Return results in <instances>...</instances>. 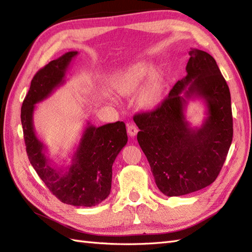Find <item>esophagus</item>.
Listing matches in <instances>:
<instances>
[{"mask_svg":"<svg viewBox=\"0 0 252 252\" xmlns=\"http://www.w3.org/2000/svg\"><path fill=\"white\" fill-rule=\"evenodd\" d=\"M137 132H138V129L136 127V126L131 125V123L127 125V133H129V135L131 137H134L137 134Z\"/></svg>","mask_w":252,"mask_h":252,"instance_id":"34e87169","label":"esophagus"}]
</instances>
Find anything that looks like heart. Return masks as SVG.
I'll use <instances>...</instances> for the list:
<instances>
[{"mask_svg":"<svg viewBox=\"0 0 252 252\" xmlns=\"http://www.w3.org/2000/svg\"><path fill=\"white\" fill-rule=\"evenodd\" d=\"M151 71V66L138 63L118 77L115 80L114 87L121 95H130L135 92ZM161 79L159 76H154L138 95V103L145 109L155 108L161 98Z\"/></svg>","mask_w":252,"mask_h":252,"instance_id":"1","label":"heart"}]
</instances>
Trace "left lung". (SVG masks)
I'll return each mask as SVG.
<instances>
[{
    "label": "left lung",
    "instance_id": "1",
    "mask_svg": "<svg viewBox=\"0 0 252 252\" xmlns=\"http://www.w3.org/2000/svg\"><path fill=\"white\" fill-rule=\"evenodd\" d=\"M186 77L175 83L161 105L133 119L137 142L160 191L169 197L199 190L216 181L233 140L228 85L210 54L189 51ZM200 98L207 117L199 128L186 120L188 100Z\"/></svg>",
    "mask_w": 252,
    "mask_h": 252
}]
</instances>
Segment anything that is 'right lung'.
Listing matches in <instances>:
<instances>
[{"label": "right lung", "instance_id": "add662e5", "mask_svg": "<svg viewBox=\"0 0 252 252\" xmlns=\"http://www.w3.org/2000/svg\"><path fill=\"white\" fill-rule=\"evenodd\" d=\"M77 54L74 51L65 53L34 74L21 106L20 118L29 161L52 194L67 205L94 207L110 194L112 164L127 142L125 123L117 121L95 126L88 122L71 164L66 168L52 164L33 126L35 104L65 83L67 69Z\"/></svg>", "mask_w": 252, "mask_h": 252}]
</instances>
